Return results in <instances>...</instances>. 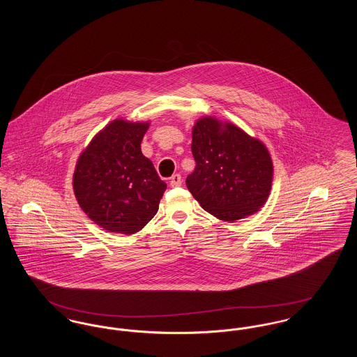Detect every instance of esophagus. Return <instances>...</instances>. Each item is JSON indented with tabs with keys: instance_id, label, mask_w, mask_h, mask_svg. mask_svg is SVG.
<instances>
[{
	"instance_id": "1",
	"label": "esophagus",
	"mask_w": 357,
	"mask_h": 357,
	"mask_svg": "<svg viewBox=\"0 0 357 357\" xmlns=\"http://www.w3.org/2000/svg\"><path fill=\"white\" fill-rule=\"evenodd\" d=\"M182 185V176L179 175V174H175V175H172L170 179V186L171 187H178Z\"/></svg>"
}]
</instances>
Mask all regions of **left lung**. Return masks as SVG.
<instances>
[{
  "label": "left lung",
  "mask_w": 357,
  "mask_h": 357,
  "mask_svg": "<svg viewBox=\"0 0 357 357\" xmlns=\"http://www.w3.org/2000/svg\"><path fill=\"white\" fill-rule=\"evenodd\" d=\"M191 136L197 166L186 186L204 210L226 222L259 211L274 172L266 146L237 124L208 115L197 119Z\"/></svg>",
  "instance_id": "8db88e82"
}]
</instances>
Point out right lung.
Returning <instances> with one entry per match:
<instances>
[{
	"label": "right lung",
	"mask_w": 357,
	"mask_h": 357,
	"mask_svg": "<svg viewBox=\"0 0 357 357\" xmlns=\"http://www.w3.org/2000/svg\"><path fill=\"white\" fill-rule=\"evenodd\" d=\"M150 124V120H112L77 158L72 178L75 197L88 218L109 233L140 231L158 213L167 188L140 150Z\"/></svg>",
	"instance_id": "1"
}]
</instances>
